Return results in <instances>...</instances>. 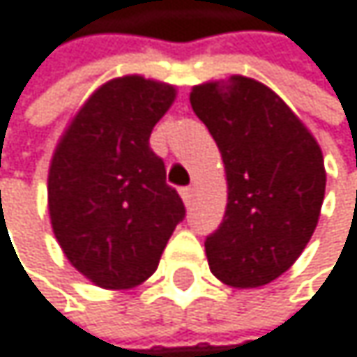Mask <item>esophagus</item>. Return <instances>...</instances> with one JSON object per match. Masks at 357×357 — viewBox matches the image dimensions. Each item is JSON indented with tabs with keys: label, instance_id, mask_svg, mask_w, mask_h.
<instances>
[{
	"label": "esophagus",
	"instance_id": "1",
	"mask_svg": "<svg viewBox=\"0 0 357 357\" xmlns=\"http://www.w3.org/2000/svg\"><path fill=\"white\" fill-rule=\"evenodd\" d=\"M181 197H183V202L189 206V204H191V197H193V189H191V187H183V189H181Z\"/></svg>",
	"mask_w": 357,
	"mask_h": 357
}]
</instances>
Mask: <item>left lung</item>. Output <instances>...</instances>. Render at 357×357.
<instances>
[{
	"label": "left lung",
	"instance_id": "1",
	"mask_svg": "<svg viewBox=\"0 0 357 357\" xmlns=\"http://www.w3.org/2000/svg\"><path fill=\"white\" fill-rule=\"evenodd\" d=\"M195 115L212 135L227 176V210L206 240L210 271L257 288L288 271L318 225L326 170L318 141L265 84L231 75L193 86Z\"/></svg>",
	"mask_w": 357,
	"mask_h": 357
}]
</instances>
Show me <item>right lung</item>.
I'll use <instances>...</instances> for the list:
<instances>
[{
	"label": "right lung",
	"mask_w": 357,
	"mask_h": 357,
	"mask_svg": "<svg viewBox=\"0 0 357 357\" xmlns=\"http://www.w3.org/2000/svg\"><path fill=\"white\" fill-rule=\"evenodd\" d=\"M176 88L141 75L102 84L77 109L54 149L48 210L69 263L92 284H143L185 218L166 168L149 147Z\"/></svg>",
	"instance_id": "1"
}]
</instances>
